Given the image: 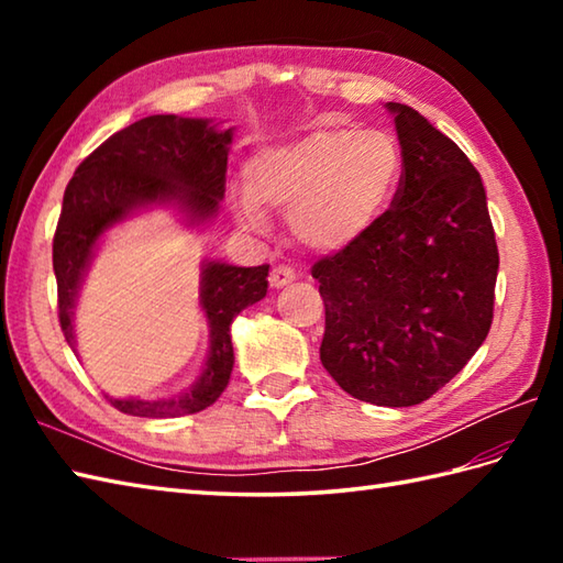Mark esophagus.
Instances as JSON below:
<instances>
[{
  "mask_svg": "<svg viewBox=\"0 0 563 563\" xmlns=\"http://www.w3.org/2000/svg\"><path fill=\"white\" fill-rule=\"evenodd\" d=\"M292 280H295V271H292V268H288V266H278V268H273V271H271V278H268L271 288H275V290L285 288V285H290Z\"/></svg>",
  "mask_w": 563,
  "mask_h": 563,
  "instance_id": "obj_1",
  "label": "esophagus"
}]
</instances>
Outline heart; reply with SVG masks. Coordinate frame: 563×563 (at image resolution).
<instances>
[{
    "instance_id": "heart-1",
    "label": "heart",
    "mask_w": 563,
    "mask_h": 563,
    "mask_svg": "<svg viewBox=\"0 0 563 563\" xmlns=\"http://www.w3.org/2000/svg\"><path fill=\"white\" fill-rule=\"evenodd\" d=\"M399 169V150L385 133L312 130L246 162V190L232 196V212L251 234H268V210L288 214L297 242L331 254L373 227Z\"/></svg>"
}]
</instances>
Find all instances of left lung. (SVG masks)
Masks as SVG:
<instances>
[{"instance_id":"left-lung-1","label":"left lung","mask_w":563,"mask_h":563,"mask_svg":"<svg viewBox=\"0 0 563 563\" xmlns=\"http://www.w3.org/2000/svg\"><path fill=\"white\" fill-rule=\"evenodd\" d=\"M387 111L404 162L391 208L312 275L327 373L355 399L401 409L433 397L486 341L498 246L466 154L411 106Z\"/></svg>"}]
</instances>
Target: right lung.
<instances>
[{"label": "right lung", "mask_w": 563, "mask_h": 563, "mask_svg": "<svg viewBox=\"0 0 563 563\" xmlns=\"http://www.w3.org/2000/svg\"><path fill=\"white\" fill-rule=\"evenodd\" d=\"M234 128L210 118L150 115L111 135L84 159L65 188L53 239L59 327L77 353L75 309L91 261L115 224L142 212L174 210L190 230H202L220 212L227 154ZM268 266L242 268L224 261L200 263L198 302L210 329L202 373L174 397H106L118 411L142 418H176L218 401L234 367L232 321L268 292Z\"/></svg>", "instance_id": "add662e5"}]
</instances>
